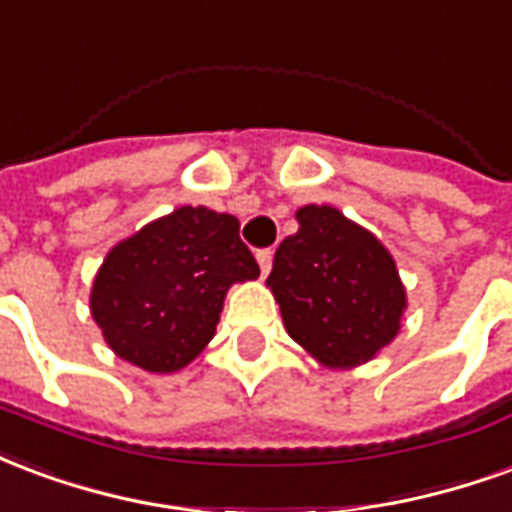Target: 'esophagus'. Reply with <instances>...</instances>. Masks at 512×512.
I'll return each mask as SVG.
<instances>
[{
  "label": "esophagus",
  "instance_id": "1",
  "mask_svg": "<svg viewBox=\"0 0 512 512\" xmlns=\"http://www.w3.org/2000/svg\"><path fill=\"white\" fill-rule=\"evenodd\" d=\"M256 259H259L261 275H267V272L272 270V251H270V248H264V251L256 253Z\"/></svg>",
  "mask_w": 512,
  "mask_h": 512
}]
</instances>
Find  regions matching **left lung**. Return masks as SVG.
Returning a JSON list of instances; mask_svg holds the SVG:
<instances>
[{"label": "left lung", "mask_w": 512, "mask_h": 512, "mask_svg": "<svg viewBox=\"0 0 512 512\" xmlns=\"http://www.w3.org/2000/svg\"><path fill=\"white\" fill-rule=\"evenodd\" d=\"M300 229L278 245L270 292L286 333L327 368L374 360L393 341L406 308L393 256L335 207H300Z\"/></svg>", "instance_id": "left-lung-1"}]
</instances>
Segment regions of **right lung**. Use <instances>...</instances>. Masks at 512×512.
<instances>
[{
  "label": "right lung",
  "mask_w": 512,
  "mask_h": 512,
  "mask_svg": "<svg viewBox=\"0 0 512 512\" xmlns=\"http://www.w3.org/2000/svg\"><path fill=\"white\" fill-rule=\"evenodd\" d=\"M259 278L240 220L179 207L108 251L89 308L117 357L174 374L212 341L231 283Z\"/></svg>",
  "instance_id": "right-lung-1"
}]
</instances>
